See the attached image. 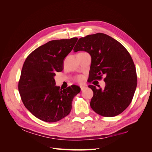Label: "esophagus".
I'll return each instance as SVG.
<instances>
[{"label": "esophagus", "mask_w": 152, "mask_h": 152, "mask_svg": "<svg viewBox=\"0 0 152 152\" xmlns=\"http://www.w3.org/2000/svg\"><path fill=\"white\" fill-rule=\"evenodd\" d=\"M80 87L81 91H83V90H84V89L86 88V86H80Z\"/></svg>", "instance_id": "1"}]
</instances>
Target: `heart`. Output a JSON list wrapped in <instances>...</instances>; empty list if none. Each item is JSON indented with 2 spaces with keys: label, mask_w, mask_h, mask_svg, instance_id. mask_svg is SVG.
<instances>
[{
  "label": "heart",
  "mask_w": 152,
  "mask_h": 152,
  "mask_svg": "<svg viewBox=\"0 0 152 152\" xmlns=\"http://www.w3.org/2000/svg\"><path fill=\"white\" fill-rule=\"evenodd\" d=\"M75 80L78 83H82L84 80V77L82 75H79L75 78Z\"/></svg>",
  "instance_id": "heart-1"
}]
</instances>
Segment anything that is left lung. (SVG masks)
I'll return each mask as SVG.
<instances>
[{"label":"left lung","mask_w":152,"mask_h":152,"mask_svg":"<svg viewBox=\"0 0 152 152\" xmlns=\"http://www.w3.org/2000/svg\"><path fill=\"white\" fill-rule=\"evenodd\" d=\"M73 50H84L91 55L89 82L105 76L104 89L88 86L93 91L91 108L107 117L122 113L131 103L137 86L136 67L127 50L110 36L97 33L80 38Z\"/></svg>","instance_id":"obj_1"}]
</instances>
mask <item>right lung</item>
<instances>
[{
	"label": "right lung",
	"mask_w": 152,
	"mask_h": 152,
	"mask_svg": "<svg viewBox=\"0 0 152 152\" xmlns=\"http://www.w3.org/2000/svg\"><path fill=\"white\" fill-rule=\"evenodd\" d=\"M78 39L50 40L32 51L25 59L18 82L25 107L40 120L55 122L67 116L80 88L72 85L62 90L55 86L56 72L63 70L65 58Z\"/></svg>",
	"instance_id": "obj_1"
}]
</instances>
